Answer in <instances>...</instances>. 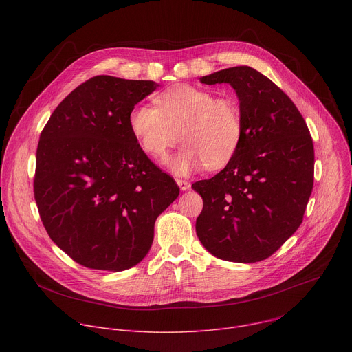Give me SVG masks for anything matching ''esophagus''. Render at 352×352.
Wrapping results in <instances>:
<instances>
[{
    "label": "esophagus",
    "mask_w": 352,
    "mask_h": 352,
    "mask_svg": "<svg viewBox=\"0 0 352 352\" xmlns=\"http://www.w3.org/2000/svg\"><path fill=\"white\" fill-rule=\"evenodd\" d=\"M177 184H178V186L181 188V190H186V189H189V188H190L189 181L182 179V178H177Z\"/></svg>",
    "instance_id": "esophagus-1"
}]
</instances>
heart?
<instances>
[{"mask_svg": "<svg viewBox=\"0 0 352 352\" xmlns=\"http://www.w3.org/2000/svg\"><path fill=\"white\" fill-rule=\"evenodd\" d=\"M155 106L140 104L129 114V128L140 148L150 157L164 160L181 139L185 146L171 168L186 175L206 164L224 167L235 155L243 133V118L234 96L178 85L155 97Z\"/></svg>", "mask_w": 352, "mask_h": 352, "instance_id": "obj_1", "label": "heart"}]
</instances>
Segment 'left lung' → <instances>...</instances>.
<instances>
[{"instance_id": "8db88e82", "label": "left lung", "mask_w": 352, "mask_h": 352, "mask_svg": "<svg viewBox=\"0 0 352 352\" xmlns=\"http://www.w3.org/2000/svg\"><path fill=\"white\" fill-rule=\"evenodd\" d=\"M200 82L234 87L243 133L224 170L192 184L204 199L196 234L219 259L265 261L304 220L314 188L312 136L292 100L254 68H227Z\"/></svg>"}]
</instances>
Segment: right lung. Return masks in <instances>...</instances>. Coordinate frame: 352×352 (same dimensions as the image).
<instances>
[{
	"instance_id": "obj_1",
	"label": "right lung",
	"mask_w": 352,
	"mask_h": 352,
	"mask_svg": "<svg viewBox=\"0 0 352 352\" xmlns=\"http://www.w3.org/2000/svg\"><path fill=\"white\" fill-rule=\"evenodd\" d=\"M153 80L109 75L74 89L47 121L33 192L43 226L76 263L121 272L148 252L155 223L177 196L174 178L150 160L129 128Z\"/></svg>"
}]
</instances>
